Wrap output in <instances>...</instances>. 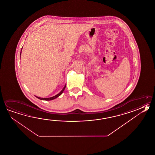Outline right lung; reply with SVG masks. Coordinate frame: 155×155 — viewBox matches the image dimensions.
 I'll use <instances>...</instances> for the list:
<instances>
[{"label":"right lung","instance_id":"1","mask_svg":"<svg viewBox=\"0 0 155 155\" xmlns=\"http://www.w3.org/2000/svg\"><path fill=\"white\" fill-rule=\"evenodd\" d=\"M66 85H65L64 88H63V89L61 91V92H60V93H59L58 94H57L56 95L54 96V97H49V98H41V97H37V98H38L39 99L43 100H47V101H48V100H52L55 99H56V97H59L60 95H61V94L63 93V91H64V89L66 88Z\"/></svg>","mask_w":155,"mask_h":155}]
</instances>
